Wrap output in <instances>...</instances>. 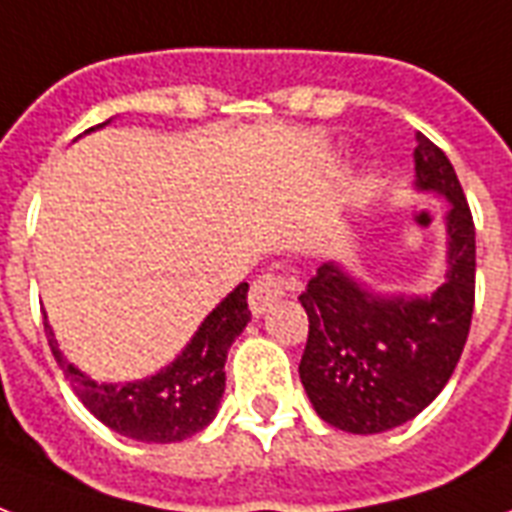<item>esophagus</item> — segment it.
<instances>
[{"label": "esophagus", "mask_w": 512, "mask_h": 512, "mask_svg": "<svg viewBox=\"0 0 512 512\" xmlns=\"http://www.w3.org/2000/svg\"><path fill=\"white\" fill-rule=\"evenodd\" d=\"M287 290H290V279H287L284 273H263V276L252 284V290H249V308H252V314H255V317L265 314L273 303H279V300L287 295Z\"/></svg>", "instance_id": "1"}]
</instances>
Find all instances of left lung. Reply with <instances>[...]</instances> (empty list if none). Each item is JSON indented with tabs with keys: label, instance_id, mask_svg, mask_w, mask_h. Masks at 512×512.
<instances>
[{
	"label": "left lung",
	"instance_id": "1",
	"mask_svg": "<svg viewBox=\"0 0 512 512\" xmlns=\"http://www.w3.org/2000/svg\"><path fill=\"white\" fill-rule=\"evenodd\" d=\"M416 190L446 212V282L432 295H378L341 263H322L300 295L308 341L300 381L327 424L376 435L419 416L462 357L475 306V225L446 152L416 134Z\"/></svg>",
	"mask_w": 512,
	"mask_h": 512
}]
</instances>
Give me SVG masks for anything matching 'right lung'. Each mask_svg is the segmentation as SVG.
<instances>
[{
	"mask_svg": "<svg viewBox=\"0 0 512 512\" xmlns=\"http://www.w3.org/2000/svg\"><path fill=\"white\" fill-rule=\"evenodd\" d=\"M247 292L249 284L241 282L201 322L177 360L155 376L128 384H96L83 370L66 362L53 338L48 317L45 333L58 368L64 370L77 397L101 424L142 443H177L201 432L217 416L225 392V360L230 343L239 338L252 319Z\"/></svg>",
	"mask_w": 512,
	"mask_h": 512,
	"instance_id": "add662e5",
	"label": "right lung"
}]
</instances>
